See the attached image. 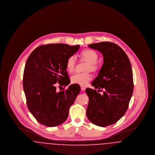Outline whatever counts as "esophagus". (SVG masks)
I'll return each instance as SVG.
<instances>
[{"mask_svg":"<svg viewBox=\"0 0 155 155\" xmlns=\"http://www.w3.org/2000/svg\"><path fill=\"white\" fill-rule=\"evenodd\" d=\"M81 89L82 91H85V89H86V87H85V86H82V85H81Z\"/></svg>","mask_w":155,"mask_h":155,"instance_id":"esophagus-1","label":"esophagus"}]
</instances>
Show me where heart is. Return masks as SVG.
Returning a JSON list of instances; mask_svg holds the SVG:
<instances>
[{"mask_svg":"<svg viewBox=\"0 0 155 155\" xmlns=\"http://www.w3.org/2000/svg\"><path fill=\"white\" fill-rule=\"evenodd\" d=\"M79 56L82 60H84L88 63L86 66V71H96L98 69L97 60L98 59L97 54L95 51L92 49H85L80 53ZM75 59L74 56L69 57L66 61V70L68 73H71L74 71L75 66ZM91 75L89 73H77L71 77V82L74 84L80 85H85L91 80Z\"/></svg>","mask_w":155,"mask_h":155,"instance_id":"1","label":"heart"}]
</instances>
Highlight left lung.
Returning <instances> with one entry per match:
<instances>
[{
    "mask_svg": "<svg viewBox=\"0 0 155 155\" xmlns=\"http://www.w3.org/2000/svg\"><path fill=\"white\" fill-rule=\"evenodd\" d=\"M88 46L102 53L103 64L92 82L97 90H85L89 97L86 113L91 123L104 127L118 121L127 110L134 89L133 70L127 55L117 45L102 42ZM102 89L103 95L97 92Z\"/></svg>",
    "mask_w": 155,
    "mask_h": 155,
    "instance_id": "obj_1",
    "label": "left lung"
}]
</instances>
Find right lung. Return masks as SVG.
<instances>
[{"label": "right lung", "instance_id": "add662e5", "mask_svg": "<svg viewBox=\"0 0 155 155\" xmlns=\"http://www.w3.org/2000/svg\"><path fill=\"white\" fill-rule=\"evenodd\" d=\"M80 45L63 44L38 46L27 60L23 74V88L28 108L37 121L47 127L64 123L69 109L80 92L72 84L58 92L55 85L67 86L70 80L66 61L78 51Z\"/></svg>", "mask_w": 155, "mask_h": 155}]
</instances>
